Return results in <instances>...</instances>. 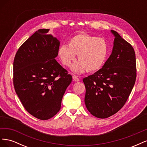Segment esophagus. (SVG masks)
I'll return each mask as SVG.
<instances>
[{
  "mask_svg": "<svg viewBox=\"0 0 147 147\" xmlns=\"http://www.w3.org/2000/svg\"><path fill=\"white\" fill-rule=\"evenodd\" d=\"M72 78H73L75 82H79V78H78V77L77 76V75H73Z\"/></svg>",
  "mask_w": 147,
  "mask_h": 147,
  "instance_id": "esophagus-1",
  "label": "esophagus"
}]
</instances>
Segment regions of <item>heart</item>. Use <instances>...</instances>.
Masks as SVG:
<instances>
[{"label": "heart", "instance_id": "1", "mask_svg": "<svg viewBox=\"0 0 147 147\" xmlns=\"http://www.w3.org/2000/svg\"><path fill=\"white\" fill-rule=\"evenodd\" d=\"M108 45L104 38L85 33H79L71 38L68 46L61 45L57 54L62 63L69 67L78 54L79 61L75 63L72 69L76 73L95 72L99 70L108 55Z\"/></svg>", "mask_w": 147, "mask_h": 147}]
</instances>
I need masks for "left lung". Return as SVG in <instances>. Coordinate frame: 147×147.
I'll list each match as a JSON object with an SVG mask.
<instances>
[{
  "label": "left lung",
  "mask_w": 147,
  "mask_h": 147,
  "mask_svg": "<svg viewBox=\"0 0 147 147\" xmlns=\"http://www.w3.org/2000/svg\"><path fill=\"white\" fill-rule=\"evenodd\" d=\"M112 54L102 68L83 79L86 88L84 102L88 110L99 118H107L125 104L136 79L134 48L113 30Z\"/></svg>",
  "instance_id": "8db88e82"
}]
</instances>
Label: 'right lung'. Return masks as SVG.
I'll return each instance as SVG.
<instances>
[{"label": "right lung", "instance_id": "obj_1", "mask_svg": "<svg viewBox=\"0 0 147 147\" xmlns=\"http://www.w3.org/2000/svg\"><path fill=\"white\" fill-rule=\"evenodd\" d=\"M50 29L36 31L22 45L13 61V84L24 109L34 117L48 119L59 112L67 88L72 82L55 59L60 42L48 34Z\"/></svg>", "mask_w": 147, "mask_h": 147}]
</instances>
